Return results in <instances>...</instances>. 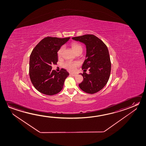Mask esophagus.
<instances>
[{
	"instance_id": "esophagus-1",
	"label": "esophagus",
	"mask_w": 146,
	"mask_h": 146,
	"mask_svg": "<svg viewBox=\"0 0 146 146\" xmlns=\"http://www.w3.org/2000/svg\"><path fill=\"white\" fill-rule=\"evenodd\" d=\"M70 75H71L72 76H76V74H74V73H70Z\"/></svg>"
}]
</instances>
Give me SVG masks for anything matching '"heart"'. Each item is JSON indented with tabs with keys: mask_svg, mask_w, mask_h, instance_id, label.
<instances>
[{
	"mask_svg": "<svg viewBox=\"0 0 146 146\" xmlns=\"http://www.w3.org/2000/svg\"><path fill=\"white\" fill-rule=\"evenodd\" d=\"M72 49L74 50L76 54L78 53H82L83 51V48L81 44L76 42H74L71 44ZM64 49V46H62L60 47L57 52L58 57H61L63 51ZM79 63L76 61H66V62L63 64V67L66 68V70H68L70 72H74L76 70V67L79 66Z\"/></svg>",
	"mask_w": 146,
	"mask_h": 146,
	"instance_id": "obj_1",
	"label": "heart"
}]
</instances>
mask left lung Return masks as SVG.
<instances>
[{"label": "left lung", "instance_id": "left-lung-1", "mask_svg": "<svg viewBox=\"0 0 146 146\" xmlns=\"http://www.w3.org/2000/svg\"><path fill=\"white\" fill-rule=\"evenodd\" d=\"M86 46V59L82 66L81 74L83 81L79 84L82 90L94 94L101 90L109 81L111 70V62L107 46L101 39L93 35H86L72 37ZM89 68L87 74L84 72Z\"/></svg>", "mask_w": 146, "mask_h": 146}]
</instances>
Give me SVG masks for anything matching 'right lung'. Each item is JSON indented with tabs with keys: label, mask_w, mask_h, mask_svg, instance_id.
Instances as JSON below:
<instances>
[{
	"label": "right lung",
	"mask_w": 146,
	"mask_h": 146,
	"mask_svg": "<svg viewBox=\"0 0 146 146\" xmlns=\"http://www.w3.org/2000/svg\"><path fill=\"white\" fill-rule=\"evenodd\" d=\"M70 38L45 37L35 46L30 54V80L35 88L42 94L55 95L63 88L69 73L63 68L58 72L52 70V65L57 64L58 50Z\"/></svg>",
	"instance_id": "add662e5"
}]
</instances>
